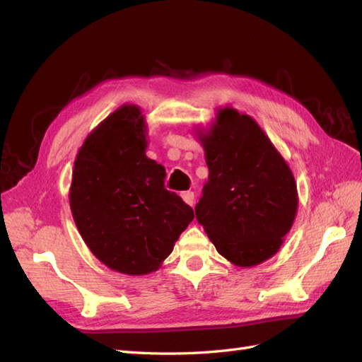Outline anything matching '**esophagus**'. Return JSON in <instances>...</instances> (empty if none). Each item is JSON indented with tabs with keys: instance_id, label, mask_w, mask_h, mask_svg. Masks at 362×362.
<instances>
[{
	"instance_id": "obj_1",
	"label": "esophagus",
	"mask_w": 362,
	"mask_h": 362,
	"mask_svg": "<svg viewBox=\"0 0 362 362\" xmlns=\"http://www.w3.org/2000/svg\"><path fill=\"white\" fill-rule=\"evenodd\" d=\"M181 198H182V201H184L185 204H189V205L193 206V204H194V193H193V192H190V190L182 192V193H181Z\"/></svg>"
}]
</instances>
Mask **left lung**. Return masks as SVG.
<instances>
[{
	"label": "left lung",
	"instance_id": "left-lung-1",
	"mask_svg": "<svg viewBox=\"0 0 362 362\" xmlns=\"http://www.w3.org/2000/svg\"><path fill=\"white\" fill-rule=\"evenodd\" d=\"M199 136L210 173L196 218L222 257L257 266L276 254L294 222L293 173L255 120L231 107L218 108Z\"/></svg>",
	"mask_w": 362,
	"mask_h": 362
}]
</instances>
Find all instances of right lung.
Returning a JSON list of instances; mask_svg holds the SVG:
<instances>
[{"mask_svg":"<svg viewBox=\"0 0 362 362\" xmlns=\"http://www.w3.org/2000/svg\"><path fill=\"white\" fill-rule=\"evenodd\" d=\"M146 145L140 108L122 105L87 136L74 163L75 225L92 254L124 275L156 272L194 217L164 189L166 170L146 157Z\"/></svg>","mask_w":362,"mask_h":362,"instance_id":"add662e5","label":"right lung"}]
</instances>
